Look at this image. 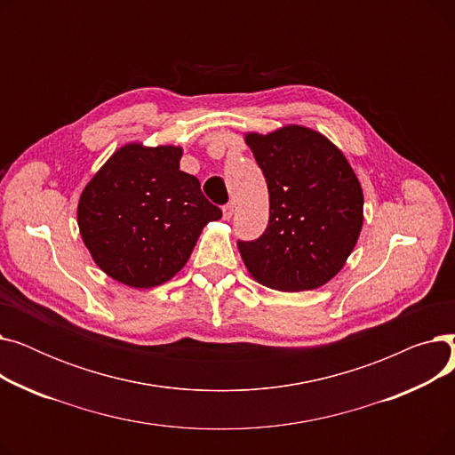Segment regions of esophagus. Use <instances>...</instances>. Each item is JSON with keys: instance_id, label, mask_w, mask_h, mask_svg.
<instances>
[{"instance_id": "obj_1", "label": "esophagus", "mask_w": 455, "mask_h": 455, "mask_svg": "<svg viewBox=\"0 0 455 455\" xmlns=\"http://www.w3.org/2000/svg\"><path fill=\"white\" fill-rule=\"evenodd\" d=\"M232 213H234V203L225 204V206H223V218H225V220H230Z\"/></svg>"}]
</instances>
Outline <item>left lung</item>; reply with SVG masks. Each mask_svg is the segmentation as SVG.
I'll return each mask as SVG.
<instances>
[{"label": "left lung", "mask_w": 455, "mask_h": 455, "mask_svg": "<svg viewBox=\"0 0 455 455\" xmlns=\"http://www.w3.org/2000/svg\"><path fill=\"white\" fill-rule=\"evenodd\" d=\"M269 189V223L237 242L251 276L280 291H306L336 276L363 225V191L345 155L300 125L245 136Z\"/></svg>", "instance_id": "obj_1"}]
</instances>
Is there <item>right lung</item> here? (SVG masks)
Segmentation results:
<instances>
[{"label": "right lung", "instance_id": "obj_1", "mask_svg": "<svg viewBox=\"0 0 455 455\" xmlns=\"http://www.w3.org/2000/svg\"><path fill=\"white\" fill-rule=\"evenodd\" d=\"M180 148L117 149L86 184L77 208L83 242L114 280L155 288L188 261L204 225L223 212L180 172Z\"/></svg>", "mask_w": 455, "mask_h": 455}]
</instances>
